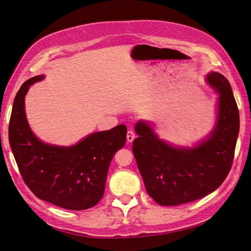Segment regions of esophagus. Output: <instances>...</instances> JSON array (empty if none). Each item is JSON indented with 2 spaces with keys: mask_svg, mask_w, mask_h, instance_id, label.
Wrapping results in <instances>:
<instances>
[{
  "mask_svg": "<svg viewBox=\"0 0 251 251\" xmlns=\"http://www.w3.org/2000/svg\"><path fill=\"white\" fill-rule=\"evenodd\" d=\"M134 138H135L134 131H132V130H129V131L127 132V140H128V143H131V141H133Z\"/></svg>",
  "mask_w": 251,
  "mask_h": 251,
  "instance_id": "1",
  "label": "esophagus"
}]
</instances>
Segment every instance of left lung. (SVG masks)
<instances>
[{"label":"left lung","instance_id":"1","mask_svg":"<svg viewBox=\"0 0 251 251\" xmlns=\"http://www.w3.org/2000/svg\"><path fill=\"white\" fill-rule=\"evenodd\" d=\"M206 82L219 94L211 133L194 147H174L162 140L147 121L134 127L132 151L146 190L159 205L176 206L205 197L219 188L231 170L240 127L231 85L220 73Z\"/></svg>","mask_w":251,"mask_h":251}]
</instances>
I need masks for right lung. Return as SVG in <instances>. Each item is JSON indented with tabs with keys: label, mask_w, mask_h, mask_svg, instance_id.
<instances>
[{
	"label": "right lung",
	"mask_w": 251,
	"mask_h": 251,
	"mask_svg": "<svg viewBox=\"0 0 251 251\" xmlns=\"http://www.w3.org/2000/svg\"><path fill=\"white\" fill-rule=\"evenodd\" d=\"M44 75L20 87L9 123V143L26 186L41 200L70 210H84L102 198L106 176L116 151L126 143L127 128L118 125L94 132L71 147L48 145L28 125L25 97L29 86Z\"/></svg>",
	"instance_id": "1"
}]
</instances>
